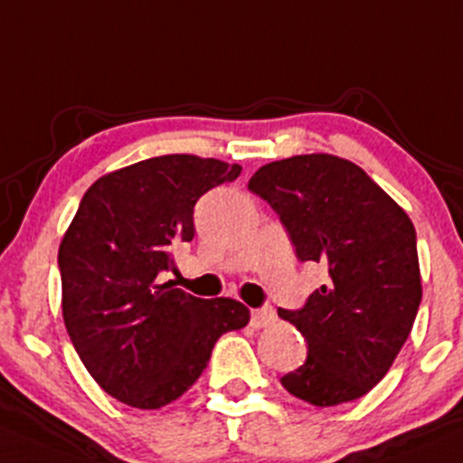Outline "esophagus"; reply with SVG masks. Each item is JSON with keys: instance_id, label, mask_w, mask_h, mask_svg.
Here are the masks:
<instances>
[{"instance_id": "34e87169", "label": "esophagus", "mask_w": 463, "mask_h": 463, "mask_svg": "<svg viewBox=\"0 0 463 463\" xmlns=\"http://www.w3.org/2000/svg\"><path fill=\"white\" fill-rule=\"evenodd\" d=\"M277 320L275 311L270 309V307H263V309H254L252 311V327H268V325H272Z\"/></svg>"}]
</instances>
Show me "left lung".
I'll return each instance as SVG.
<instances>
[{
	"instance_id": "1",
	"label": "left lung",
	"mask_w": 463,
	"mask_h": 463,
	"mask_svg": "<svg viewBox=\"0 0 463 463\" xmlns=\"http://www.w3.org/2000/svg\"><path fill=\"white\" fill-rule=\"evenodd\" d=\"M248 188L279 215L298 259L329 272L302 309H279L309 350L281 386L316 407L366 395L389 373L420 307L411 220L359 165L332 154L268 163Z\"/></svg>"
}]
</instances>
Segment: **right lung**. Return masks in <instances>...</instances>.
<instances>
[{
    "label": "right lung",
    "mask_w": 463,
    "mask_h": 463,
    "mask_svg": "<svg viewBox=\"0 0 463 463\" xmlns=\"http://www.w3.org/2000/svg\"><path fill=\"white\" fill-rule=\"evenodd\" d=\"M241 165L193 154L145 158L97 179L59 248L63 320L79 359L109 395L158 409L186 393L215 341L250 323L229 298L161 284L173 248L195 236L193 209Z\"/></svg>",
    "instance_id": "right-lung-1"
}]
</instances>
